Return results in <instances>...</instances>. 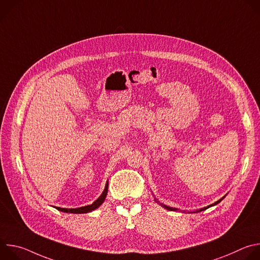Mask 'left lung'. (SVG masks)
Instances as JSON below:
<instances>
[{
	"instance_id": "1",
	"label": "left lung",
	"mask_w": 260,
	"mask_h": 260,
	"mask_svg": "<svg viewBox=\"0 0 260 260\" xmlns=\"http://www.w3.org/2000/svg\"><path fill=\"white\" fill-rule=\"evenodd\" d=\"M224 199V197L222 198V199H220L219 201H217L216 203H214V204H212V205H210V206H208V207H206V208H203V209H201V210H199V211H197V212H201V211H204V210H206V209H208V208H210V207H213V206H215V205H217L218 203H220L222 200ZM156 201V200H155ZM157 202V201H156ZM158 203V202H157ZM165 209H167V210H170V211H178V209H176V208H171V207H168V206H166V205H162V204H160Z\"/></svg>"
}]
</instances>
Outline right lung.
Instances as JSON below:
<instances>
[{
  "label": "right lung",
  "mask_w": 260,
  "mask_h": 260,
  "mask_svg": "<svg viewBox=\"0 0 260 260\" xmlns=\"http://www.w3.org/2000/svg\"><path fill=\"white\" fill-rule=\"evenodd\" d=\"M107 192H108V182L106 183V186H105V189L103 191V193L101 194V197L95 201L93 202L91 205H88V206H85V207H80V208H76V209H66V208H58V207H55L58 211H61V212H64V213H73V214H83V213H88V212H91L93 210H95L96 208H99L105 201L106 199V196H107Z\"/></svg>",
  "instance_id": "1"
}]
</instances>
